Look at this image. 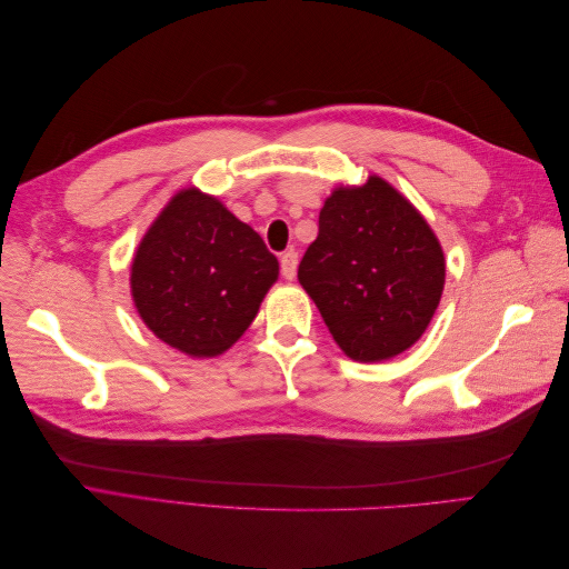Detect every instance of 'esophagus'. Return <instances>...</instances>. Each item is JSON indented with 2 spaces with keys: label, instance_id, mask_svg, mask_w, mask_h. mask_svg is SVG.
<instances>
[{
  "label": "esophagus",
  "instance_id": "esophagus-1",
  "mask_svg": "<svg viewBox=\"0 0 569 569\" xmlns=\"http://www.w3.org/2000/svg\"><path fill=\"white\" fill-rule=\"evenodd\" d=\"M297 266H299V253L297 251H284L280 256V270L284 274V280H295Z\"/></svg>",
  "mask_w": 569,
  "mask_h": 569
}]
</instances>
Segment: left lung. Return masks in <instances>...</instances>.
I'll return each mask as SVG.
<instances>
[{
    "instance_id": "left-lung-1",
    "label": "left lung",
    "mask_w": 569,
    "mask_h": 569,
    "mask_svg": "<svg viewBox=\"0 0 569 569\" xmlns=\"http://www.w3.org/2000/svg\"><path fill=\"white\" fill-rule=\"evenodd\" d=\"M446 280L427 220L377 176L325 199L299 282L339 349L360 363L403 353L432 320Z\"/></svg>"
}]
</instances>
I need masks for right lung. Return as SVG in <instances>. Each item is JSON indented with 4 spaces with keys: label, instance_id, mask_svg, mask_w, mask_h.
Instances as JSON below:
<instances>
[{
    "label": "right lung",
    "instance_id": "1",
    "mask_svg": "<svg viewBox=\"0 0 569 569\" xmlns=\"http://www.w3.org/2000/svg\"><path fill=\"white\" fill-rule=\"evenodd\" d=\"M278 272L261 234L187 187L137 247L130 289L137 313L168 347L213 358L247 332Z\"/></svg>",
    "mask_w": 569,
    "mask_h": 569
}]
</instances>
